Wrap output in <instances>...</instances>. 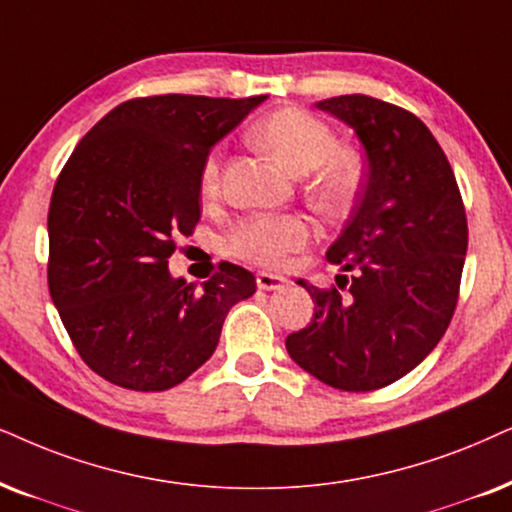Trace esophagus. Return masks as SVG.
<instances>
[{
	"label": "esophagus",
	"instance_id": "1",
	"mask_svg": "<svg viewBox=\"0 0 512 512\" xmlns=\"http://www.w3.org/2000/svg\"><path fill=\"white\" fill-rule=\"evenodd\" d=\"M256 284H258V289H263V291H277V289L287 287V280H284L282 275H272V272H258Z\"/></svg>",
	"mask_w": 512,
	"mask_h": 512
}]
</instances>
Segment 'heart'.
Segmentation results:
<instances>
[{
	"mask_svg": "<svg viewBox=\"0 0 512 512\" xmlns=\"http://www.w3.org/2000/svg\"><path fill=\"white\" fill-rule=\"evenodd\" d=\"M251 141L270 152L284 169L303 176L315 169L310 192L327 214H338L353 204L364 178V164L357 152L336 148V136L320 119L296 108H284L263 117L251 129ZM221 183V162L209 155L199 174V190L214 197ZM313 237V225L303 216H247L230 232V251L256 265L284 263L291 251L303 249Z\"/></svg>",
	"mask_w": 512,
	"mask_h": 512,
	"instance_id": "1",
	"label": "heart"
}]
</instances>
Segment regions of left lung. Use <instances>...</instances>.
I'll return each instance as SVG.
<instances>
[{"mask_svg":"<svg viewBox=\"0 0 512 512\" xmlns=\"http://www.w3.org/2000/svg\"><path fill=\"white\" fill-rule=\"evenodd\" d=\"M317 110L355 131L367 178L327 256L348 275L324 291L310 324L287 336L298 367L348 393L390 386L440 343L454 315L468 223L459 185L430 129L411 112L353 94Z\"/></svg>","mask_w":512,"mask_h":512,"instance_id":"obj_1","label":"left lung"}]
</instances>
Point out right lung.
Instances as JSON below:
<instances>
[{
  "label": "right lung",
  "mask_w": 512,
  "mask_h": 512,
  "mask_svg": "<svg viewBox=\"0 0 512 512\" xmlns=\"http://www.w3.org/2000/svg\"><path fill=\"white\" fill-rule=\"evenodd\" d=\"M265 96H152L110 110L72 152L49 207V291L82 360L115 386L157 393L214 355L225 317L256 291L240 265L197 289L169 272L199 221L214 145Z\"/></svg>",
  "instance_id": "add662e5"
}]
</instances>
